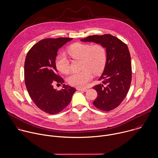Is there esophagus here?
Returning <instances> with one entry per match:
<instances>
[{"label": "esophagus", "mask_w": 158, "mask_h": 158, "mask_svg": "<svg viewBox=\"0 0 158 158\" xmlns=\"http://www.w3.org/2000/svg\"><path fill=\"white\" fill-rule=\"evenodd\" d=\"M77 89L78 91H85V92L88 90L86 88H77Z\"/></svg>", "instance_id": "obj_1"}]
</instances>
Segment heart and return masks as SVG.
I'll return each instance as SVG.
<instances>
[{
  "label": "heart",
  "instance_id": "b5f03b06",
  "mask_svg": "<svg viewBox=\"0 0 158 158\" xmlns=\"http://www.w3.org/2000/svg\"><path fill=\"white\" fill-rule=\"evenodd\" d=\"M67 53L74 59H81V69H83L69 77L67 81L71 86L85 87L92 79L93 73L99 75L105 68L106 54L104 47L101 44L91 45L88 44L75 43L69 47ZM55 64L57 69L61 73H69V61L64 54L59 55L56 59Z\"/></svg>",
  "mask_w": 158,
  "mask_h": 158
}]
</instances>
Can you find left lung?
<instances>
[{
  "label": "left lung",
  "mask_w": 158,
  "mask_h": 158,
  "mask_svg": "<svg viewBox=\"0 0 158 158\" xmlns=\"http://www.w3.org/2000/svg\"><path fill=\"white\" fill-rule=\"evenodd\" d=\"M81 41L99 44L106 48V62L99 79L102 83L93 88L98 93L93 104L102 111H110L120 105L131 86L132 66L128 47L110 34L89 35Z\"/></svg>",
  "instance_id": "left-lung-1"
}]
</instances>
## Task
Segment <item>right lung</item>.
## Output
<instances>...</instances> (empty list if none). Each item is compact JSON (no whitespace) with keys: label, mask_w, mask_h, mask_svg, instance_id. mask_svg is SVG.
I'll return each mask as SVG.
<instances>
[{"label":"right lung","mask_w":158,"mask_h":158,"mask_svg":"<svg viewBox=\"0 0 158 158\" xmlns=\"http://www.w3.org/2000/svg\"><path fill=\"white\" fill-rule=\"evenodd\" d=\"M72 38L43 39L27 53L24 62V81L29 95L36 106L47 113L54 114L69 104L76 89L63 85L59 91L53 84L64 81L57 73L55 60L58 49Z\"/></svg>","instance_id":"1"}]
</instances>
